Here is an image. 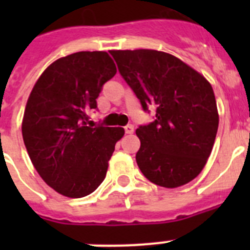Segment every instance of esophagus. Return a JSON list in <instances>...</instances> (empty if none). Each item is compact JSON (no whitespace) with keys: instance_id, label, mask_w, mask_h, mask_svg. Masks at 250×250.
I'll list each match as a JSON object with an SVG mask.
<instances>
[{"instance_id":"obj_1","label":"esophagus","mask_w":250,"mask_h":250,"mask_svg":"<svg viewBox=\"0 0 250 250\" xmlns=\"http://www.w3.org/2000/svg\"><path fill=\"white\" fill-rule=\"evenodd\" d=\"M125 132H126V134H132V132H134V126H132V125H126V126H125Z\"/></svg>"}]
</instances>
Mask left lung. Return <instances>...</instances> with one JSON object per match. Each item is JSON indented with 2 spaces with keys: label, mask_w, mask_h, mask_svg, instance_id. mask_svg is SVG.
Returning a JSON list of instances; mask_svg holds the SVG:
<instances>
[{
  "label": "left lung",
  "mask_w": 250,
  "mask_h": 250,
  "mask_svg": "<svg viewBox=\"0 0 250 250\" xmlns=\"http://www.w3.org/2000/svg\"><path fill=\"white\" fill-rule=\"evenodd\" d=\"M110 54L143 109L156 107L155 120L136 129L141 173L159 187L188 184L204 169L219 125L210 83L163 51L111 50Z\"/></svg>",
  "instance_id": "obj_1"
}]
</instances>
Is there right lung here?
<instances>
[{"label":"right lung","instance_id":"obj_1","mask_svg":"<svg viewBox=\"0 0 250 250\" xmlns=\"http://www.w3.org/2000/svg\"><path fill=\"white\" fill-rule=\"evenodd\" d=\"M116 74L105 51L61 57L41 74L28 96L22 138L43 182L67 198H83L104 182L123 127L89 126L101 87Z\"/></svg>","mask_w":250,"mask_h":250}]
</instances>
